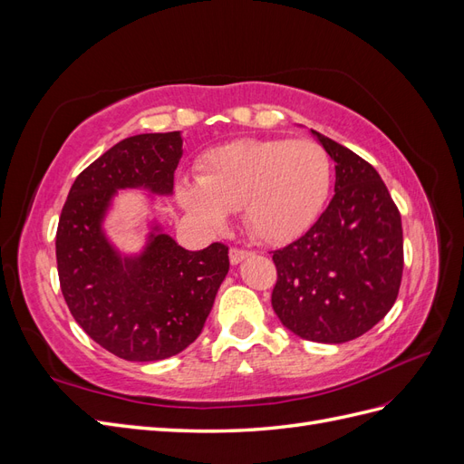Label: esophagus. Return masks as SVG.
<instances>
[{
  "mask_svg": "<svg viewBox=\"0 0 464 464\" xmlns=\"http://www.w3.org/2000/svg\"><path fill=\"white\" fill-rule=\"evenodd\" d=\"M228 256H230V263H232V265H237V263H242L244 259H247V257L251 256V251H247V249H237V247H232Z\"/></svg>",
  "mask_w": 464,
  "mask_h": 464,
  "instance_id": "esophagus-1",
  "label": "esophagus"
}]
</instances>
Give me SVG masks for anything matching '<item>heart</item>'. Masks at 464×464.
<instances>
[{
  "mask_svg": "<svg viewBox=\"0 0 464 464\" xmlns=\"http://www.w3.org/2000/svg\"><path fill=\"white\" fill-rule=\"evenodd\" d=\"M331 159L310 139H237L207 150L198 184L181 181L179 205L208 232H222L242 208L257 240L283 246L319 217L331 189Z\"/></svg>",
  "mask_w": 464,
  "mask_h": 464,
  "instance_id": "1",
  "label": "heart"
}]
</instances>
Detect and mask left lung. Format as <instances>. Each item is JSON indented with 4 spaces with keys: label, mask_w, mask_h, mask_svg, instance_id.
Returning <instances> with one entry per match:
<instances>
[{
    "label": "left lung",
    "mask_w": 464,
    "mask_h": 464,
    "mask_svg": "<svg viewBox=\"0 0 464 464\" xmlns=\"http://www.w3.org/2000/svg\"><path fill=\"white\" fill-rule=\"evenodd\" d=\"M334 160V195L314 227L273 251L276 317L300 339H358L395 304L402 278V224L375 168L314 131Z\"/></svg>",
    "instance_id": "obj_1"
}]
</instances>
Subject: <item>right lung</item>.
<instances>
[{
	"mask_svg": "<svg viewBox=\"0 0 464 464\" xmlns=\"http://www.w3.org/2000/svg\"><path fill=\"white\" fill-rule=\"evenodd\" d=\"M181 145L179 131L141 133L106 150L73 181L55 234L69 312L94 343L130 362L170 358L198 339L230 269L224 244L188 251L159 222L133 256L104 232L120 189L172 195Z\"/></svg>",
	"mask_w": 464,
	"mask_h": 464,
	"instance_id": "obj_1",
	"label": "right lung"
}]
</instances>
